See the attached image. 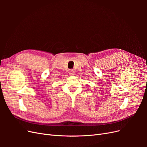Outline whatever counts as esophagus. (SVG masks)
Returning <instances> with one entry per match:
<instances>
[{
    "instance_id": "34e87169",
    "label": "esophagus",
    "mask_w": 147,
    "mask_h": 147,
    "mask_svg": "<svg viewBox=\"0 0 147 147\" xmlns=\"http://www.w3.org/2000/svg\"><path fill=\"white\" fill-rule=\"evenodd\" d=\"M75 74V72H74V70H69V75H74Z\"/></svg>"
}]
</instances>
